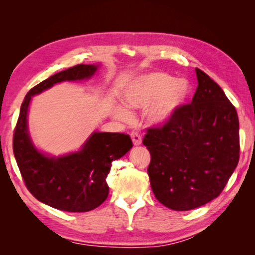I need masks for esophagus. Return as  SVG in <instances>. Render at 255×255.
Returning <instances> with one entry per match:
<instances>
[{"label": "esophagus", "instance_id": "34e87169", "mask_svg": "<svg viewBox=\"0 0 255 255\" xmlns=\"http://www.w3.org/2000/svg\"><path fill=\"white\" fill-rule=\"evenodd\" d=\"M131 140H132V143H133V145H135V146L140 145L141 144V137H140L139 133L132 132L131 133Z\"/></svg>", "mask_w": 255, "mask_h": 255}]
</instances>
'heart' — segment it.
<instances>
[{"mask_svg":"<svg viewBox=\"0 0 255 255\" xmlns=\"http://www.w3.org/2000/svg\"><path fill=\"white\" fill-rule=\"evenodd\" d=\"M191 93L188 81L162 72H153L136 77L129 82L123 92L124 105L129 109H144L146 119L152 126H164L175 117ZM116 117L129 120L130 114L122 107L115 109Z\"/></svg>","mask_w":255,"mask_h":255,"instance_id":"b5f03b06","label":"heart"}]
</instances>
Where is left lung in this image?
<instances>
[{"instance_id":"8db88e82","label":"left lung","mask_w":255,"mask_h":255,"mask_svg":"<svg viewBox=\"0 0 255 255\" xmlns=\"http://www.w3.org/2000/svg\"><path fill=\"white\" fill-rule=\"evenodd\" d=\"M198 86L190 105L162 127L149 128L143 143L156 199L170 209L191 210L217 198L240 158L239 117L215 81L196 68Z\"/></svg>"}]
</instances>
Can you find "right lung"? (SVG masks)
<instances>
[{"label": "right lung", "instance_id": "obj_1", "mask_svg": "<svg viewBox=\"0 0 255 255\" xmlns=\"http://www.w3.org/2000/svg\"><path fill=\"white\" fill-rule=\"evenodd\" d=\"M100 64H80L56 73L27 93L21 105L13 135V153L21 175L31 195L53 208L85 213L96 209L109 195L107 176L111 163L132 147L129 135L93 131L77 152L51 156L32 143L28 128V112L33 96L62 82L89 80Z\"/></svg>", "mask_w": 255, "mask_h": 255}]
</instances>
